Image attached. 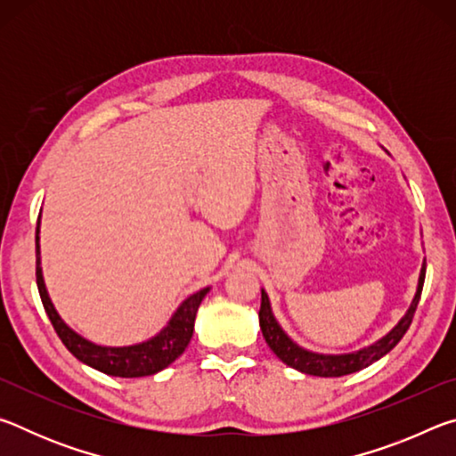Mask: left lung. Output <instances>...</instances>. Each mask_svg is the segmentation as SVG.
<instances>
[{
	"label": "left lung",
	"mask_w": 456,
	"mask_h": 456,
	"mask_svg": "<svg viewBox=\"0 0 456 456\" xmlns=\"http://www.w3.org/2000/svg\"><path fill=\"white\" fill-rule=\"evenodd\" d=\"M424 273H427V261L422 264L420 275H419V285H416L412 304H411V307H408L403 318H400L396 326L392 328L388 334L378 339V342L366 346V348H360L356 352L320 354V352H312V350L302 348V346H297L288 334H285L280 323H277L265 289H261V310H259L261 331H264L265 342L269 348L273 350L275 356L280 358L283 364H288L289 368H296L304 374L322 376V378H338V376L354 374V372H358V370L368 368L370 364H374L376 360L386 356V354H388L400 342V339H403L406 330L411 328V323H412L416 305H419L422 285H424Z\"/></svg>",
	"instance_id": "8db88e82"
}]
</instances>
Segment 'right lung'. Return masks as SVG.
Masks as SVG:
<instances>
[{
	"label": "right lung",
	"mask_w": 456,
	"mask_h": 456,
	"mask_svg": "<svg viewBox=\"0 0 456 456\" xmlns=\"http://www.w3.org/2000/svg\"><path fill=\"white\" fill-rule=\"evenodd\" d=\"M42 213V211H40ZM42 259H40V219H37L36 227V281L37 291H40L44 310L48 314L53 330H56L61 344L70 350L76 358L90 368L104 372L108 376L118 378H141L157 374L165 370L168 364L181 356L187 348L192 328H195V315L203 297L209 293L211 288H203L197 293H192L184 302L176 307V312L171 315L167 326L159 331L157 336L141 344L133 346H120V348H112V346H98L90 339L82 338L78 331H74L68 323L60 318V314L53 307L52 299L45 289L44 275H42Z\"/></svg>",
	"instance_id": "right-lung-1"
}]
</instances>
